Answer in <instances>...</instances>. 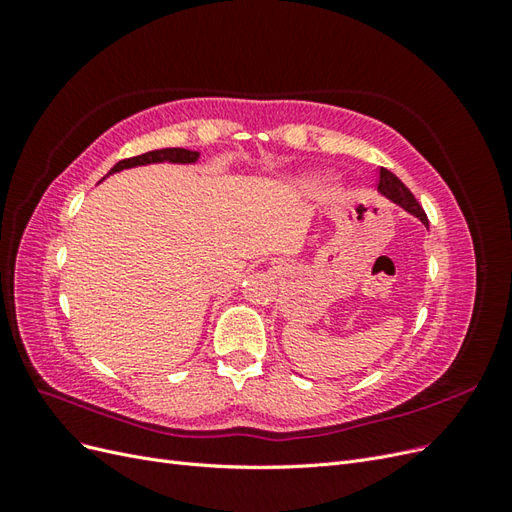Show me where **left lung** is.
<instances>
[{"mask_svg": "<svg viewBox=\"0 0 512 512\" xmlns=\"http://www.w3.org/2000/svg\"><path fill=\"white\" fill-rule=\"evenodd\" d=\"M378 190L389 196L393 203H397L399 207H404L408 213L416 215L418 220H421L425 226H429V220H427V213L423 211V207L418 205V200L414 198V194L406 188L404 181H401L399 177H395L389 168H380L378 173Z\"/></svg>", "mask_w": 512, "mask_h": 512, "instance_id": "1", "label": "left lung"}]
</instances>
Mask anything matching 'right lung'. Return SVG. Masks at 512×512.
<instances>
[{"instance_id": "add662e5", "label": "right lung", "mask_w": 512, "mask_h": 512, "mask_svg": "<svg viewBox=\"0 0 512 512\" xmlns=\"http://www.w3.org/2000/svg\"><path fill=\"white\" fill-rule=\"evenodd\" d=\"M179 162V164H192L198 160V151L190 149H179V147H170V149H156V151H147L143 156H134L117 162L111 173H119L123 168H132V166H141V164H153V162Z\"/></svg>"}]
</instances>
